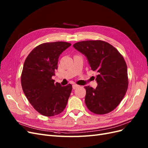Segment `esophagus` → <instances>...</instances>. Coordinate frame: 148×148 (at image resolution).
Here are the masks:
<instances>
[{
	"mask_svg": "<svg viewBox=\"0 0 148 148\" xmlns=\"http://www.w3.org/2000/svg\"><path fill=\"white\" fill-rule=\"evenodd\" d=\"M79 86V85H77V84H73V86H72V87H73V89H76V88H78Z\"/></svg>",
	"mask_w": 148,
	"mask_h": 148,
	"instance_id": "1",
	"label": "esophagus"
}]
</instances>
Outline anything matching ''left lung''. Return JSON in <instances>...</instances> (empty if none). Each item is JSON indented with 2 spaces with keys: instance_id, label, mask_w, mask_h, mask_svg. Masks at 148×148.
<instances>
[{
  "instance_id": "1",
  "label": "left lung",
  "mask_w": 148,
  "mask_h": 148,
  "mask_svg": "<svg viewBox=\"0 0 148 148\" xmlns=\"http://www.w3.org/2000/svg\"><path fill=\"white\" fill-rule=\"evenodd\" d=\"M73 47L87 57L91 70L97 73L96 88L84 86L88 109L96 114L110 112L128 89L127 66L123 56L111 44L101 40L78 42Z\"/></svg>"
}]
</instances>
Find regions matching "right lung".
Instances as JSON below:
<instances>
[{
    "mask_svg": "<svg viewBox=\"0 0 148 148\" xmlns=\"http://www.w3.org/2000/svg\"><path fill=\"white\" fill-rule=\"evenodd\" d=\"M71 44L57 41L40 44L26 57L21 76V86L30 104L39 114L52 117L64 111L72 90L52 79L59 57Z\"/></svg>",
    "mask_w": 148,
    "mask_h": 148,
    "instance_id": "obj_1",
    "label": "right lung"
}]
</instances>
